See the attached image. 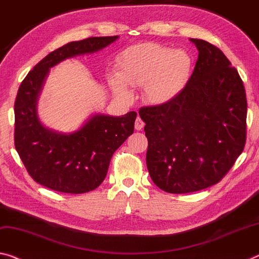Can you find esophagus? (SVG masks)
I'll return each instance as SVG.
<instances>
[{"label":"esophagus","mask_w":259,"mask_h":259,"mask_svg":"<svg viewBox=\"0 0 259 259\" xmlns=\"http://www.w3.org/2000/svg\"><path fill=\"white\" fill-rule=\"evenodd\" d=\"M144 125H145V123L143 122L142 118L138 116L136 118V122H135V129H136V130H142L143 128H144Z\"/></svg>","instance_id":"34e87169"}]
</instances>
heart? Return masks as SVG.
<instances>
[{"label": "heart", "instance_id": "heart-1", "mask_svg": "<svg viewBox=\"0 0 259 259\" xmlns=\"http://www.w3.org/2000/svg\"><path fill=\"white\" fill-rule=\"evenodd\" d=\"M191 68V57L182 49L145 44L123 53L117 63V75H109L108 83L122 97L130 96L125 84L145 86L146 99L151 104L162 105L182 92Z\"/></svg>", "mask_w": 259, "mask_h": 259}]
</instances>
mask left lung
Returning a JSON list of instances; mask_svg holds the SVG:
<instances>
[{"mask_svg":"<svg viewBox=\"0 0 259 259\" xmlns=\"http://www.w3.org/2000/svg\"><path fill=\"white\" fill-rule=\"evenodd\" d=\"M198 59L186 88L173 100L143 107L152 181L169 194L218 183L242 153L247 98L239 72L219 48L191 39Z\"/></svg>","mask_w":259,"mask_h":259,"instance_id":"obj_1","label":"left lung"}]
</instances>
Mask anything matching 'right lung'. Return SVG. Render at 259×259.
Here are the masks:
<instances>
[{
    "label": "right lung",
    "instance_id": "add662e5",
    "mask_svg": "<svg viewBox=\"0 0 259 259\" xmlns=\"http://www.w3.org/2000/svg\"><path fill=\"white\" fill-rule=\"evenodd\" d=\"M117 39L96 36L64 45L41 60L20 84L15 101V147L41 186L67 194L94 190L107 175L114 152L134 133L136 112L122 116L96 113L72 133L47 128L38 115L40 93L53 67L99 52Z\"/></svg>",
    "mask_w": 259,
    "mask_h": 259
}]
</instances>
